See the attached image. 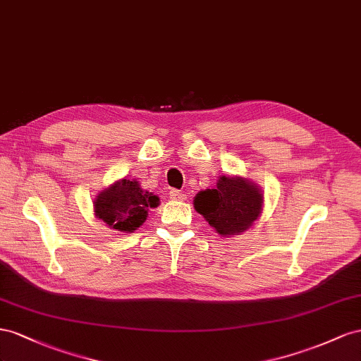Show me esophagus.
Returning a JSON list of instances; mask_svg holds the SVG:
<instances>
[{"label":"esophagus","mask_w":361,"mask_h":361,"mask_svg":"<svg viewBox=\"0 0 361 361\" xmlns=\"http://www.w3.org/2000/svg\"><path fill=\"white\" fill-rule=\"evenodd\" d=\"M169 198L173 200V201H183V200H186V195L180 192V190H177V189H172L169 192Z\"/></svg>","instance_id":"obj_1"}]
</instances>
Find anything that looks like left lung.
<instances>
[{"label":"left lung","instance_id":"left-lung-1","mask_svg":"<svg viewBox=\"0 0 361 361\" xmlns=\"http://www.w3.org/2000/svg\"><path fill=\"white\" fill-rule=\"evenodd\" d=\"M195 210L222 235L248 230L259 218L263 195L259 186L240 177H222L216 189L201 190L195 197Z\"/></svg>","mask_w":361,"mask_h":361}]
</instances>
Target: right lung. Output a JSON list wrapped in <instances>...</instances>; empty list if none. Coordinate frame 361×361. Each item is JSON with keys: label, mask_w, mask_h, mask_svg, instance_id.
<instances>
[{"label": "right lung", "mask_w": 361, "mask_h": 361, "mask_svg": "<svg viewBox=\"0 0 361 361\" xmlns=\"http://www.w3.org/2000/svg\"><path fill=\"white\" fill-rule=\"evenodd\" d=\"M94 204L97 218L110 228L133 233L145 222L148 207H157L159 197L142 190L135 180H122L101 192Z\"/></svg>", "instance_id": "obj_1"}]
</instances>
